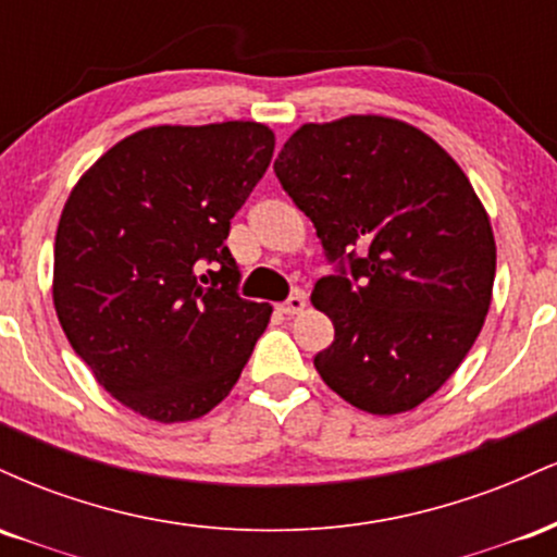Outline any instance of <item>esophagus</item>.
I'll return each mask as SVG.
<instances>
[{
    "label": "esophagus",
    "mask_w": 557,
    "mask_h": 557,
    "mask_svg": "<svg viewBox=\"0 0 557 557\" xmlns=\"http://www.w3.org/2000/svg\"><path fill=\"white\" fill-rule=\"evenodd\" d=\"M304 309H306V298H304V293H296V296H290V298L283 300V304L277 306L280 314H287V317L300 314V311H304Z\"/></svg>",
    "instance_id": "1"
}]
</instances>
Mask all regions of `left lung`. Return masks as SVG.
I'll list each match as a JSON object with an SVG mask.
<instances>
[{"label": "left lung", "instance_id": "8db88e82", "mask_svg": "<svg viewBox=\"0 0 557 557\" xmlns=\"http://www.w3.org/2000/svg\"><path fill=\"white\" fill-rule=\"evenodd\" d=\"M274 175L335 264L311 290L335 324L319 376L367 413L411 411L490 311L495 238L469 177L437 140L380 114L298 127Z\"/></svg>", "mask_w": 557, "mask_h": 557}]
</instances>
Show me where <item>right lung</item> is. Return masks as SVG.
<instances>
[{"label": "right lung", "mask_w": 557, "mask_h": 557, "mask_svg": "<svg viewBox=\"0 0 557 557\" xmlns=\"http://www.w3.org/2000/svg\"><path fill=\"white\" fill-rule=\"evenodd\" d=\"M272 151L261 123L146 127L114 144L62 209L57 317L96 382L140 417L175 424L212 411L267 330L272 306L238 296L225 240Z\"/></svg>", "instance_id": "1"}]
</instances>
